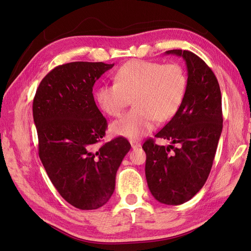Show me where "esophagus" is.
Masks as SVG:
<instances>
[{
    "mask_svg": "<svg viewBox=\"0 0 251 251\" xmlns=\"http://www.w3.org/2000/svg\"><path fill=\"white\" fill-rule=\"evenodd\" d=\"M130 143L133 149H137V148H140L141 147V143L137 140H130Z\"/></svg>",
    "mask_w": 251,
    "mask_h": 251,
    "instance_id": "esophagus-1",
    "label": "esophagus"
}]
</instances>
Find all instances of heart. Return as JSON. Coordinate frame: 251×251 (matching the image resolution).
Masks as SVG:
<instances>
[{
  "label": "heart",
  "instance_id": "b5f03b06",
  "mask_svg": "<svg viewBox=\"0 0 251 251\" xmlns=\"http://www.w3.org/2000/svg\"><path fill=\"white\" fill-rule=\"evenodd\" d=\"M115 82L100 85L95 100L107 115L117 117L133 97L135 107L112 124V131L137 139L154 130L157 120L173 118L184 100L187 77L179 64L134 59L121 66Z\"/></svg>",
  "mask_w": 251,
  "mask_h": 251
}]
</instances>
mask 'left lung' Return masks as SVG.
<instances>
[{
  "label": "left lung",
  "mask_w": 251,
  "mask_h": 251,
  "mask_svg": "<svg viewBox=\"0 0 251 251\" xmlns=\"http://www.w3.org/2000/svg\"><path fill=\"white\" fill-rule=\"evenodd\" d=\"M165 54L185 60L186 94L176 115L155 135L172 144L157 146L150 138L142 149L151 195L160 203L179 205L191 200L208 178L223 127L222 97L216 75L198 55L181 49Z\"/></svg>",
  "instance_id": "8db88e82"
}]
</instances>
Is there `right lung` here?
Here are the masks:
<instances>
[{
	"label": "right lung",
	"mask_w": 251,
	"mask_h": 251,
	"mask_svg": "<svg viewBox=\"0 0 251 251\" xmlns=\"http://www.w3.org/2000/svg\"><path fill=\"white\" fill-rule=\"evenodd\" d=\"M113 66H57L43 78L33 100L41 161L59 195L82 210L109 201L117 170L131 149L124 137L100 144L108 124L95 103L93 86Z\"/></svg>",
	"instance_id": "right-lung-1"
}]
</instances>
